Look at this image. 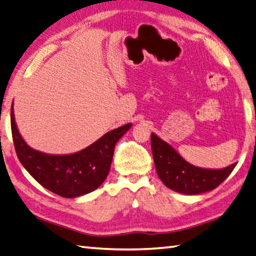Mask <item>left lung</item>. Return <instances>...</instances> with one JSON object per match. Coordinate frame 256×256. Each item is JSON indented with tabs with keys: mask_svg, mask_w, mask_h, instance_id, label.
<instances>
[{
	"mask_svg": "<svg viewBox=\"0 0 256 256\" xmlns=\"http://www.w3.org/2000/svg\"><path fill=\"white\" fill-rule=\"evenodd\" d=\"M151 148L155 168L165 186L185 195H198L218 188L236 166L233 163L224 168H204L188 163L176 150L151 134Z\"/></svg>",
	"mask_w": 256,
	"mask_h": 256,
	"instance_id": "8db88e82",
	"label": "left lung"
}]
</instances>
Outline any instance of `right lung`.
Returning <instances> with one entry per match:
<instances>
[{
    "label": "right lung",
    "instance_id": "add662e5",
    "mask_svg": "<svg viewBox=\"0 0 256 256\" xmlns=\"http://www.w3.org/2000/svg\"><path fill=\"white\" fill-rule=\"evenodd\" d=\"M132 123L114 128L81 151L71 154H48L28 146L15 122L13 104L11 128L13 142L24 168L48 191L73 198L93 192L105 181L111 168L115 144Z\"/></svg>",
    "mask_w": 256,
    "mask_h": 256
}]
</instances>
